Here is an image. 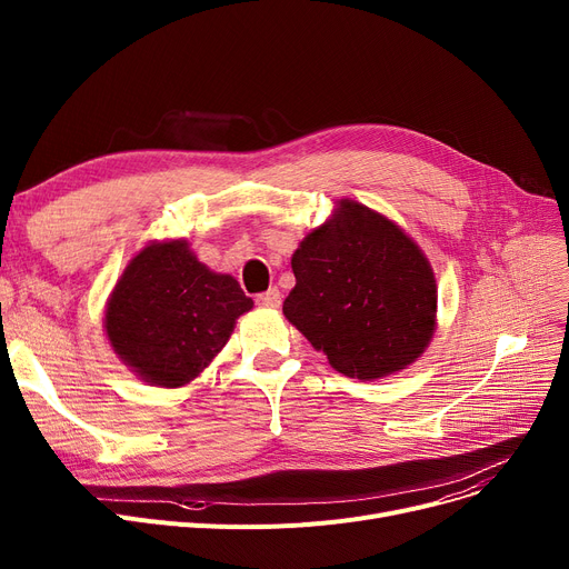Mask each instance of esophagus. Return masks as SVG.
Segmentation results:
<instances>
[{"instance_id": "34e87169", "label": "esophagus", "mask_w": 569, "mask_h": 569, "mask_svg": "<svg viewBox=\"0 0 569 569\" xmlns=\"http://www.w3.org/2000/svg\"><path fill=\"white\" fill-rule=\"evenodd\" d=\"M256 302H258L260 307L277 309V307L281 305V292H279V288H269L267 292H260V295L256 297Z\"/></svg>"}]
</instances>
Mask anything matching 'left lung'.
<instances>
[{
    "label": "left lung",
    "mask_w": 569,
    "mask_h": 569,
    "mask_svg": "<svg viewBox=\"0 0 569 569\" xmlns=\"http://www.w3.org/2000/svg\"><path fill=\"white\" fill-rule=\"evenodd\" d=\"M290 264L295 288L283 316L339 373L385 378L427 350L436 330V277L395 221L362 202L339 200Z\"/></svg>",
    "instance_id": "8db88e82"
}]
</instances>
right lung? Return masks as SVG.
<instances>
[{"label":"right lung","mask_w":569,"mask_h":569,"mask_svg":"<svg viewBox=\"0 0 569 569\" xmlns=\"http://www.w3.org/2000/svg\"><path fill=\"white\" fill-rule=\"evenodd\" d=\"M253 309L230 274L212 272L187 239L138 251L108 297L103 327L114 355L140 380L182 387L221 352L234 320Z\"/></svg>","instance_id":"right-lung-1"}]
</instances>
